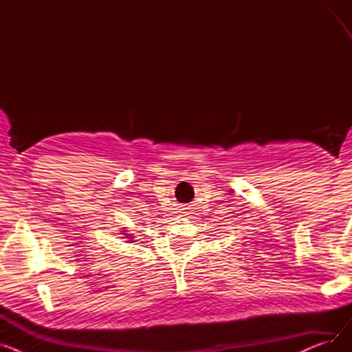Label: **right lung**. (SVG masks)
<instances>
[{"label": "right lung", "instance_id": "right-lung-1", "mask_svg": "<svg viewBox=\"0 0 352 352\" xmlns=\"http://www.w3.org/2000/svg\"><path fill=\"white\" fill-rule=\"evenodd\" d=\"M125 231H122V234H124ZM124 235H129V234H124ZM124 238H126V236H124ZM126 243H129V241H126Z\"/></svg>", "mask_w": 352, "mask_h": 352}]
</instances>
